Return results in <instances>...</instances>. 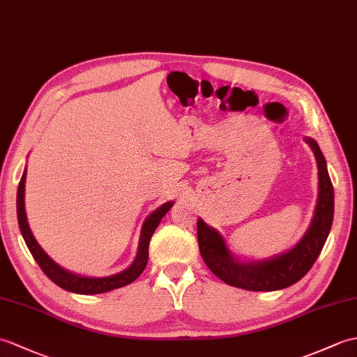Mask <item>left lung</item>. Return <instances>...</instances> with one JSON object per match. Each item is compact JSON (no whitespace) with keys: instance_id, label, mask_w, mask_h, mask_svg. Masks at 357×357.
Returning a JSON list of instances; mask_svg holds the SVG:
<instances>
[{"instance_id":"obj_1","label":"left lung","mask_w":357,"mask_h":357,"mask_svg":"<svg viewBox=\"0 0 357 357\" xmlns=\"http://www.w3.org/2000/svg\"><path fill=\"white\" fill-rule=\"evenodd\" d=\"M305 143L317 158L319 192L310 227L292 250L266 260L238 261L219 231L197 219L199 251L208 269L227 284L255 292L280 291L300 281L317 261L333 223L335 192L318 143L312 138H305Z\"/></svg>"}]
</instances>
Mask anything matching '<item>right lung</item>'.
Listing matches in <instances>:
<instances>
[{
	"label": "right lung",
	"mask_w": 357,
	"mask_h": 357,
	"mask_svg": "<svg viewBox=\"0 0 357 357\" xmlns=\"http://www.w3.org/2000/svg\"><path fill=\"white\" fill-rule=\"evenodd\" d=\"M26 175H27V169L22 173V178L20 181V185H18V196H16V213H18L20 229H21V234L24 237V242H26L29 251L33 255V259L36 260L39 268L44 271L45 275L52 280L53 283H56L57 286L65 289V291H68V292L82 294V295H96V294H105V292L114 291V289L128 286L132 283V281H135L141 275V272L144 271L147 260H149V243H151V238L155 233L156 227L160 225L161 219L173 206V202H165L144 220L143 228H141V234H139L137 257H135L134 263H132L128 269H124L119 273H114V275H109V277H102V278L82 277V275H77V273H73L70 271L63 269L56 261L50 259L47 252L36 242L35 236H33L31 229L29 227V222H27L26 205H24Z\"/></svg>",
	"instance_id": "1"
}]
</instances>
